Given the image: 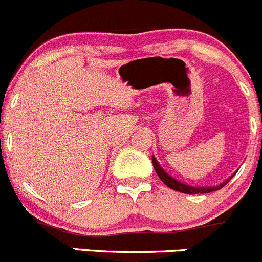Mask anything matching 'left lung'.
<instances>
[{
	"label": "left lung",
	"mask_w": 262,
	"mask_h": 262,
	"mask_svg": "<svg viewBox=\"0 0 262 262\" xmlns=\"http://www.w3.org/2000/svg\"><path fill=\"white\" fill-rule=\"evenodd\" d=\"M152 164H154V168H155V172L158 173L159 178H160L163 182L167 185L168 187H170V189L176 190V191H180V192H183V194H189V195H192V194H207V192H212V191H216V190H220L222 189V187L226 185L229 181L231 180V178L235 176V173H234L233 176H230V177L227 178V180H225L224 182L220 183V185H216V186H191V185H187V183L185 182H181V181L176 180L174 177H172L170 174H168L167 172H165L164 169H163V167H161L160 164L158 163V160L155 159V156H152Z\"/></svg>",
	"instance_id": "1"
}]
</instances>
